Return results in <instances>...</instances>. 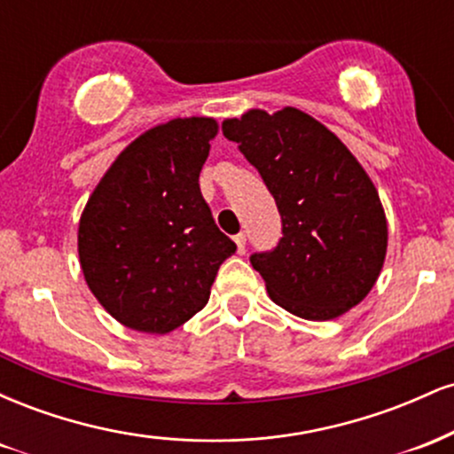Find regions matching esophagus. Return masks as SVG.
<instances>
[{
  "label": "esophagus",
  "mask_w": 454,
  "mask_h": 454,
  "mask_svg": "<svg viewBox=\"0 0 454 454\" xmlns=\"http://www.w3.org/2000/svg\"><path fill=\"white\" fill-rule=\"evenodd\" d=\"M234 243H237V252L245 254V234L243 232H239L237 237H234Z\"/></svg>",
  "instance_id": "esophagus-1"
}]
</instances>
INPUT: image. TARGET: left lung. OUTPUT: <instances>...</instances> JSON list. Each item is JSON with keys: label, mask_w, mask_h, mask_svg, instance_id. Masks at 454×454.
<instances>
[{"label": "left lung", "mask_w": 454, "mask_h": 454, "mask_svg": "<svg viewBox=\"0 0 454 454\" xmlns=\"http://www.w3.org/2000/svg\"><path fill=\"white\" fill-rule=\"evenodd\" d=\"M223 137L262 176L281 232L252 267L279 307L305 320H333L358 305L387 258L388 226L378 190L350 149L294 106L260 108L222 123Z\"/></svg>", "instance_id": "left-lung-1"}]
</instances>
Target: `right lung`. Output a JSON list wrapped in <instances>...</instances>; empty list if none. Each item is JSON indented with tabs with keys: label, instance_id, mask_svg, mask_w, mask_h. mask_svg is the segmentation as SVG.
Here are the masks:
<instances>
[{
	"label": "right lung",
	"instance_id": "add662e5",
	"mask_svg": "<svg viewBox=\"0 0 454 454\" xmlns=\"http://www.w3.org/2000/svg\"><path fill=\"white\" fill-rule=\"evenodd\" d=\"M217 126L170 119L128 145L78 222L87 286L123 326L166 335L207 305L237 245L213 222L198 176Z\"/></svg>",
	"mask_w": 454,
	"mask_h": 454
}]
</instances>
